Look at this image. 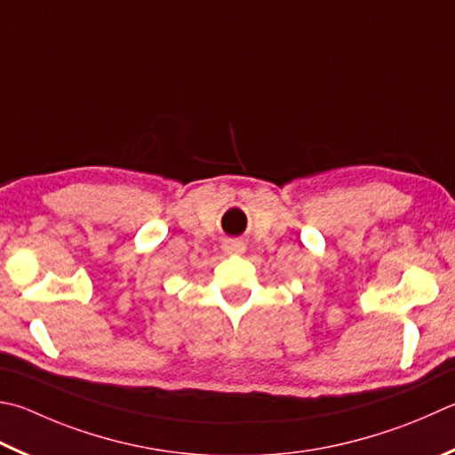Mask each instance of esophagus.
Returning a JSON list of instances; mask_svg holds the SVG:
<instances>
[{
	"mask_svg": "<svg viewBox=\"0 0 455 455\" xmlns=\"http://www.w3.org/2000/svg\"><path fill=\"white\" fill-rule=\"evenodd\" d=\"M246 251V244L241 241V238H227L222 243V252L225 254H243Z\"/></svg>",
	"mask_w": 455,
	"mask_h": 455,
	"instance_id": "34e87169",
	"label": "esophagus"
}]
</instances>
